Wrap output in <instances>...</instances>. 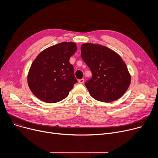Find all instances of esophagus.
I'll use <instances>...</instances> for the list:
<instances>
[{
  "label": "esophagus",
  "instance_id": "esophagus-1",
  "mask_svg": "<svg viewBox=\"0 0 158 158\" xmlns=\"http://www.w3.org/2000/svg\"><path fill=\"white\" fill-rule=\"evenodd\" d=\"M78 82H79L80 84H83V83H84V82H85V79H79V80L78 81Z\"/></svg>",
  "mask_w": 158,
  "mask_h": 158
}]
</instances>
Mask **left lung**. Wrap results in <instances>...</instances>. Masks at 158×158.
I'll use <instances>...</instances> for the list:
<instances>
[{"mask_svg":"<svg viewBox=\"0 0 158 158\" xmlns=\"http://www.w3.org/2000/svg\"><path fill=\"white\" fill-rule=\"evenodd\" d=\"M81 57L92 73L85 82L90 95L110 102L120 98L131 83V76L121 57L111 49L94 44L81 45Z\"/></svg>","mask_w":158,"mask_h":158,"instance_id":"left-lung-1","label":"left lung"}]
</instances>
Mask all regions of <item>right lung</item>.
Listing matches in <instances>:
<instances>
[{
	"label": "right lung",
	"mask_w": 158,
	"mask_h": 158,
	"mask_svg": "<svg viewBox=\"0 0 158 158\" xmlns=\"http://www.w3.org/2000/svg\"><path fill=\"white\" fill-rule=\"evenodd\" d=\"M77 49L73 42H62L45 49L32 62L27 82L32 93L40 100L56 103L69 95L77 82L69 62Z\"/></svg>",
	"instance_id": "1"
}]
</instances>
